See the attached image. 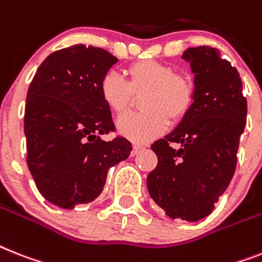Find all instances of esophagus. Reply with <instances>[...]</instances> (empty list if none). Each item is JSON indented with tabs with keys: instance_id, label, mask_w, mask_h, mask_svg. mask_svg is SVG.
<instances>
[{
	"instance_id": "esophagus-1",
	"label": "esophagus",
	"mask_w": 262,
	"mask_h": 262,
	"mask_svg": "<svg viewBox=\"0 0 262 262\" xmlns=\"http://www.w3.org/2000/svg\"><path fill=\"white\" fill-rule=\"evenodd\" d=\"M140 150H142V146H140V144H134V147H133V155H136V154H138V152H139Z\"/></svg>"
}]
</instances>
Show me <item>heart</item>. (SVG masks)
Instances as JSON below:
<instances>
[{
	"label": "heart",
	"instance_id": "1",
	"mask_svg": "<svg viewBox=\"0 0 262 262\" xmlns=\"http://www.w3.org/2000/svg\"><path fill=\"white\" fill-rule=\"evenodd\" d=\"M128 80L110 72L100 81L103 101L115 114L127 111L134 95H142L138 114H127L118 120V131L134 142H148L161 135L172 123L182 120L194 101L191 79L155 60L136 61L127 69Z\"/></svg>",
	"mask_w": 262,
	"mask_h": 262
}]
</instances>
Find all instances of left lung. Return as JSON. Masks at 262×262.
<instances>
[{"label":"left lung","mask_w":262,"mask_h":262,"mask_svg":"<svg viewBox=\"0 0 262 262\" xmlns=\"http://www.w3.org/2000/svg\"><path fill=\"white\" fill-rule=\"evenodd\" d=\"M182 58L194 73L193 105L151 146L158 166L147 189L166 215L195 222L214 210L234 175L248 105L238 71L218 49L189 48Z\"/></svg>","instance_id":"8db88e82"}]
</instances>
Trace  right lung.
<instances>
[{"label":"right lung","mask_w":262,"mask_h":262,"mask_svg":"<svg viewBox=\"0 0 262 262\" xmlns=\"http://www.w3.org/2000/svg\"><path fill=\"white\" fill-rule=\"evenodd\" d=\"M118 58L83 44L53 52L29 85L24 116L28 167L38 191L62 209L100 195L110 167L133 146L126 138H100L115 129L100 81Z\"/></svg>","instance_id":"right-lung-1"}]
</instances>
